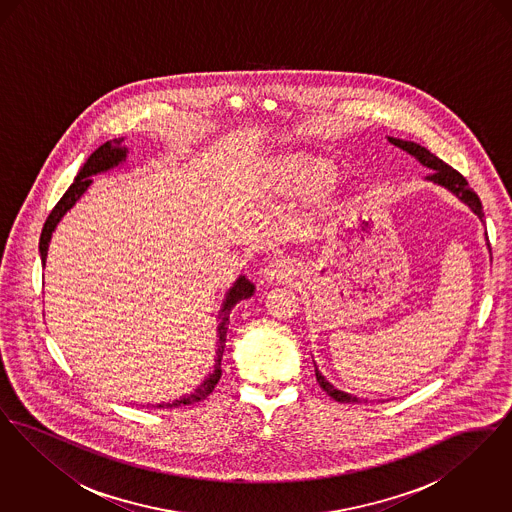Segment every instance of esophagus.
<instances>
[{
  "mask_svg": "<svg viewBox=\"0 0 512 512\" xmlns=\"http://www.w3.org/2000/svg\"><path fill=\"white\" fill-rule=\"evenodd\" d=\"M292 272L293 267L286 259H272L263 270V276H265V280H270V282H284V280L290 278Z\"/></svg>",
  "mask_w": 512,
  "mask_h": 512,
  "instance_id": "obj_1",
  "label": "esophagus"
}]
</instances>
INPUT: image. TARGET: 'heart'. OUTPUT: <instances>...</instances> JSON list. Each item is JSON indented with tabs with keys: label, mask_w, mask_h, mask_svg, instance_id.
<instances>
[{
	"label": "heart",
	"mask_w": 512,
	"mask_h": 512,
	"mask_svg": "<svg viewBox=\"0 0 512 512\" xmlns=\"http://www.w3.org/2000/svg\"><path fill=\"white\" fill-rule=\"evenodd\" d=\"M336 174L332 161L307 153L280 157L272 167L276 190L286 195L318 194L336 180Z\"/></svg>",
	"instance_id": "1"
}]
</instances>
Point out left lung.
I'll return each instance as SVG.
<instances>
[{"instance_id":"obj_1","label":"left lung","mask_w":512,"mask_h":512,"mask_svg":"<svg viewBox=\"0 0 512 512\" xmlns=\"http://www.w3.org/2000/svg\"><path fill=\"white\" fill-rule=\"evenodd\" d=\"M390 142L393 146L401 147V149H405L407 153L414 155L422 165L430 167L432 172L428 174V180L436 182L439 186L449 188L453 194L459 195L464 203H466L480 219H484L482 201H480L478 194H474V192L468 188V182H466V178H464L461 172L455 171L453 167H449L447 163H443L439 157H436L434 153H430L426 147H422L420 144L403 142V140H397V138H390ZM315 374H317L320 388L326 391L332 399H336V401H340V403H355V401H359L357 397H353V395H349V393H345V391L336 390L328 380H324V376H322L318 370H315Z\"/></svg>"}]
</instances>
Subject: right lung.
Listing matches in <instances>:
<instances>
[{
	"label": "right lung",
	"instance_id": "right-lung-1",
	"mask_svg": "<svg viewBox=\"0 0 512 512\" xmlns=\"http://www.w3.org/2000/svg\"><path fill=\"white\" fill-rule=\"evenodd\" d=\"M122 140L124 138H115V140H111V142H105L103 146H99L90 157H88V161L84 163V167L80 169L78 172V176L74 178L73 184H71V188L65 192V195L57 201V205L51 209V213L48 215V219H46V224H44V228H42V236H40V255H42V263H46V255H48V245L49 240H51V232L55 230V226H57V222L61 220V217L73 207L74 203L80 199V195L84 194L86 190H88V186L92 184V174H98V172L109 171V169H113V167H117L121 161H124V157H126V147H122ZM253 284L249 282V280H245V276H242L236 284H234V288L228 292L226 295V301H224V307H222V322H220L219 326V355H217V359H215V372L194 391V393H190L188 397H182V399H176V401H172V403H161V405H157L159 409H176V407H184V405H192V403H197V401H203L211 391L215 390V386L219 384L220 374H222V370H220V361H222V351H224V341H226V330H228V313L232 311V307L238 303V301H242V299H247L249 295H253Z\"/></svg>",
	"mask_w": 512,
	"mask_h": 512
}]
</instances>
